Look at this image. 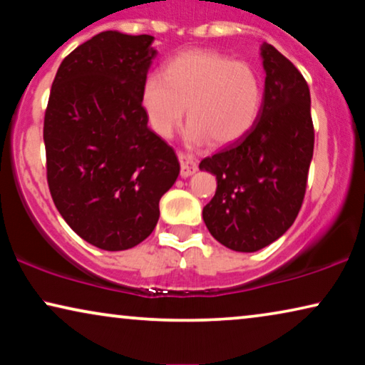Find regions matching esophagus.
Masks as SVG:
<instances>
[{
    "mask_svg": "<svg viewBox=\"0 0 365 365\" xmlns=\"http://www.w3.org/2000/svg\"><path fill=\"white\" fill-rule=\"evenodd\" d=\"M178 158H179V163H181V178H189L197 171V164L191 156H189V154L178 153Z\"/></svg>",
    "mask_w": 365,
    "mask_h": 365,
    "instance_id": "1",
    "label": "esophagus"
}]
</instances>
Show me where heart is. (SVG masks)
Masks as SVG:
<instances>
[{"label":"heart","mask_w":365,"mask_h":365,"mask_svg":"<svg viewBox=\"0 0 365 365\" xmlns=\"http://www.w3.org/2000/svg\"><path fill=\"white\" fill-rule=\"evenodd\" d=\"M262 103L259 74L251 64L232 61L209 49H189L144 81L141 104L149 126L171 136L187 106V141L217 146L236 143L251 131Z\"/></svg>","instance_id":"1"}]
</instances>
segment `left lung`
<instances>
[{"label":"left lung","mask_w":365,"mask_h":365,"mask_svg":"<svg viewBox=\"0 0 365 365\" xmlns=\"http://www.w3.org/2000/svg\"><path fill=\"white\" fill-rule=\"evenodd\" d=\"M257 121L246 136L202 159L217 189L202 209L209 232L232 251L256 252L292 226L301 211L314 153L311 93L299 69L272 44Z\"/></svg>","instance_id":"8db88e82"}]
</instances>
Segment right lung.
Wrapping results in <instances>:
<instances>
[{
  "instance_id": "1",
  "label": "right lung",
  "mask_w": 365,
  "mask_h": 365,
  "mask_svg": "<svg viewBox=\"0 0 365 365\" xmlns=\"http://www.w3.org/2000/svg\"><path fill=\"white\" fill-rule=\"evenodd\" d=\"M153 41L103 31L83 43L59 64L44 113L54 206L79 237L104 251L143 242L179 176L176 153L148 128L141 104Z\"/></svg>"
}]
</instances>
